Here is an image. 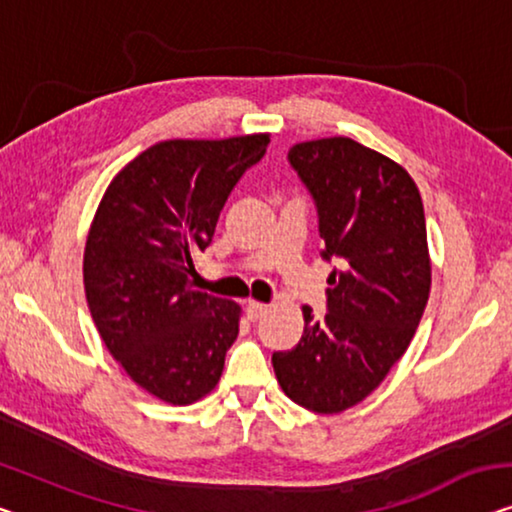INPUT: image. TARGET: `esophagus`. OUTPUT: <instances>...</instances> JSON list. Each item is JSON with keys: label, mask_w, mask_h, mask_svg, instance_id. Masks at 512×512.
<instances>
[{"label": "esophagus", "mask_w": 512, "mask_h": 512, "mask_svg": "<svg viewBox=\"0 0 512 512\" xmlns=\"http://www.w3.org/2000/svg\"><path fill=\"white\" fill-rule=\"evenodd\" d=\"M266 310H269V305H266V303H257V301L246 303V315H248L250 322H257L259 317H264Z\"/></svg>", "instance_id": "34e87169"}]
</instances>
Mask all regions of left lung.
<instances>
[{
  "instance_id": "8db88e82",
  "label": "left lung",
  "mask_w": 512,
  "mask_h": 512,
  "mask_svg": "<svg viewBox=\"0 0 512 512\" xmlns=\"http://www.w3.org/2000/svg\"><path fill=\"white\" fill-rule=\"evenodd\" d=\"M287 160L335 266L326 315L305 305L299 345L271 363L289 400L338 414L375 391L421 322L432 282L423 202L404 167L349 137L294 144Z\"/></svg>"
}]
</instances>
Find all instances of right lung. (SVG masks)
I'll return each instance as SVG.
<instances>
[{"label":"right lung","instance_id":"1","mask_svg":"<svg viewBox=\"0 0 512 512\" xmlns=\"http://www.w3.org/2000/svg\"><path fill=\"white\" fill-rule=\"evenodd\" d=\"M269 135L167 140L133 158L105 190L85 248L98 333L137 386L170 404L216 388L239 335V305L197 292L193 257Z\"/></svg>","mask_w":512,"mask_h":512}]
</instances>
